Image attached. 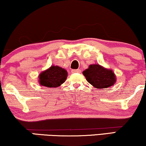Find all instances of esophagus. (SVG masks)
I'll return each instance as SVG.
<instances>
[{"label": "esophagus", "mask_w": 146, "mask_h": 146, "mask_svg": "<svg viewBox=\"0 0 146 146\" xmlns=\"http://www.w3.org/2000/svg\"><path fill=\"white\" fill-rule=\"evenodd\" d=\"M71 72H72L73 73H81V70H80V69H73V70L71 71Z\"/></svg>", "instance_id": "1"}]
</instances>
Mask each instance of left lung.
<instances>
[{
    "mask_svg": "<svg viewBox=\"0 0 146 146\" xmlns=\"http://www.w3.org/2000/svg\"><path fill=\"white\" fill-rule=\"evenodd\" d=\"M83 73L87 81L96 89L111 87L116 82V77L113 71L97 64L91 65Z\"/></svg>",
    "mask_w": 146,
    "mask_h": 146,
    "instance_id": "left-lung-1",
    "label": "left lung"
}]
</instances>
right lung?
I'll return each mask as SVG.
<instances>
[{"mask_svg": "<svg viewBox=\"0 0 146 146\" xmlns=\"http://www.w3.org/2000/svg\"><path fill=\"white\" fill-rule=\"evenodd\" d=\"M67 73L64 69L58 66H52L40 74V84L48 88H54L60 86L65 81Z\"/></svg>", "mask_w": 146, "mask_h": 146, "instance_id": "add662e5", "label": "right lung"}]
</instances>
